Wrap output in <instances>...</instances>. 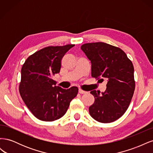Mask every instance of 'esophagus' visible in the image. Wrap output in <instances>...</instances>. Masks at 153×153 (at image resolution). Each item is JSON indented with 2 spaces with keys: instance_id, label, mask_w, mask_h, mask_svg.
I'll list each match as a JSON object with an SVG mask.
<instances>
[{
  "instance_id": "1",
  "label": "esophagus",
  "mask_w": 153,
  "mask_h": 153,
  "mask_svg": "<svg viewBox=\"0 0 153 153\" xmlns=\"http://www.w3.org/2000/svg\"><path fill=\"white\" fill-rule=\"evenodd\" d=\"M78 92H79L80 94H85V93H87V91H85L84 90H82V89H78Z\"/></svg>"
}]
</instances>
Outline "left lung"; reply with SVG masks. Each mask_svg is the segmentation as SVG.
Here are the masks:
<instances>
[{
  "label": "left lung",
  "instance_id": "obj_1",
  "mask_svg": "<svg viewBox=\"0 0 153 153\" xmlns=\"http://www.w3.org/2000/svg\"><path fill=\"white\" fill-rule=\"evenodd\" d=\"M81 50L91 62L92 76L107 80L101 94L91 91L95 99L89 108L91 116L102 123L116 121L128 109L135 91L133 64L121 48L105 43H85Z\"/></svg>",
  "mask_w": 153,
  "mask_h": 153
}]
</instances>
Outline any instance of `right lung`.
Instances as JSON below:
<instances>
[{
    "label": "right lung",
    "instance_id": "1",
    "mask_svg": "<svg viewBox=\"0 0 153 153\" xmlns=\"http://www.w3.org/2000/svg\"><path fill=\"white\" fill-rule=\"evenodd\" d=\"M75 45L48 47L27 59L21 70L20 94L26 106L41 121H53L66 114L78 89L56 86L53 76L60 72L61 61Z\"/></svg>",
    "mask_w": 153,
    "mask_h": 153
}]
</instances>
